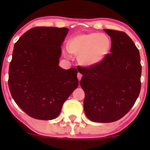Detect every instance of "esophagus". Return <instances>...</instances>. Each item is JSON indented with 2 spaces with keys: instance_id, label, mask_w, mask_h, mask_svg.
<instances>
[{
  "instance_id": "esophagus-1",
  "label": "esophagus",
  "mask_w": 150,
  "mask_h": 150,
  "mask_svg": "<svg viewBox=\"0 0 150 150\" xmlns=\"http://www.w3.org/2000/svg\"><path fill=\"white\" fill-rule=\"evenodd\" d=\"M82 76H83V75H82V74L79 73V72L78 73V74H77V77H78V79H79V81H81V79Z\"/></svg>"
}]
</instances>
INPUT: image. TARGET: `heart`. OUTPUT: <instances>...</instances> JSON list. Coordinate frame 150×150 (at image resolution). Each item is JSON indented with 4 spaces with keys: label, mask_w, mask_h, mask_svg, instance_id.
<instances>
[{
    "label": "heart",
    "mask_w": 150,
    "mask_h": 150,
    "mask_svg": "<svg viewBox=\"0 0 150 150\" xmlns=\"http://www.w3.org/2000/svg\"><path fill=\"white\" fill-rule=\"evenodd\" d=\"M111 48L109 37L100 33L77 35L67 43V50L78 56L79 63L85 67H93L105 59Z\"/></svg>",
    "instance_id": "obj_1"
}]
</instances>
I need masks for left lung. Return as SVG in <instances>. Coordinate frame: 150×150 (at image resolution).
<instances>
[{
  "label": "left lung",
  "instance_id": "left-lung-1",
  "mask_svg": "<svg viewBox=\"0 0 150 150\" xmlns=\"http://www.w3.org/2000/svg\"><path fill=\"white\" fill-rule=\"evenodd\" d=\"M110 37V53L99 64L81 67L85 93L84 110L92 122L120 120L134 105L141 91L139 51L126 33L104 29Z\"/></svg>",
  "mask_w": 150,
  "mask_h": 150
}]
</instances>
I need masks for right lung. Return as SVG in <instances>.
Instances as JSON below:
<instances>
[{"label":"right lung","mask_w":150,"mask_h":150,"mask_svg":"<svg viewBox=\"0 0 150 150\" xmlns=\"http://www.w3.org/2000/svg\"><path fill=\"white\" fill-rule=\"evenodd\" d=\"M67 28L37 26L14 45L9 69V88L18 106L37 120H50L79 86L76 68L59 67L61 46Z\"/></svg>","instance_id":"add662e5"}]
</instances>
